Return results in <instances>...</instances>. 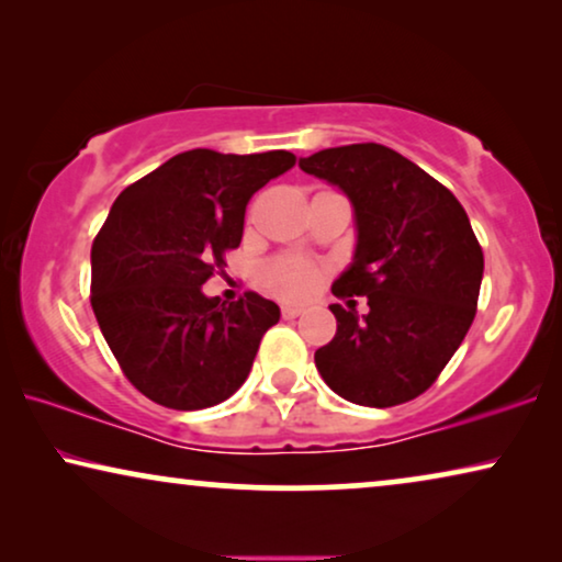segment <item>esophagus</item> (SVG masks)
I'll return each mask as SVG.
<instances>
[{
  "label": "esophagus",
  "instance_id": "1",
  "mask_svg": "<svg viewBox=\"0 0 562 562\" xmlns=\"http://www.w3.org/2000/svg\"><path fill=\"white\" fill-rule=\"evenodd\" d=\"M299 314H302V310H299V306H281V317L283 319H296Z\"/></svg>",
  "mask_w": 562,
  "mask_h": 562
}]
</instances>
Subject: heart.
Returning a JSON list of instances; mask_svg holds the SVG:
<instances>
[{
	"mask_svg": "<svg viewBox=\"0 0 562 562\" xmlns=\"http://www.w3.org/2000/svg\"><path fill=\"white\" fill-rule=\"evenodd\" d=\"M325 273V266L314 263V260L304 256L286 252V256H276L260 266L258 283L268 294L283 299V302H304V299H310L317 291Z\"/></svg>",
	"mask_w": 562,
	"mask_h": 562,
	"instance_id": "b5f03b06",
	"label": "heart"
}]
</instances>
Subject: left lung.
<instances>
[{"instance_id": "obj_1", "label": "left lung", "mask_w": 562, "mask_h": 562, "mask_svg": "<svg viewBox=\"0 0 562 562\" xmlns=\"http://www.w3.org/2000/svg\"><path fill=\"white\" fill-rule=\"evenodd\" d=\"M340 187L356 210L352 266L337 299L366 296L371 312L333 304L337 333L314 352L335 394L360 406L406 404L432 386L473 325L483 250L463 204L402 153L340 145L299 160Z\"/></svg>"}]
</instances>
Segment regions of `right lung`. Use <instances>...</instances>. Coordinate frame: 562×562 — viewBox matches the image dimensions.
Here are the masks:
<instances>
[{"label":"right lung","mask_w":562,"mask_h":562,"mask_svg":"<svg viewBox=\"0 0 562 562\" xmlns=\"http://www.w3.org/2000/svg\"><path fill=\"white\" fill-rule=\"evenodd\" d=\"M294 164L289 150L196 148L114 199L91 245V310L122 373L150 402L206 409L248 379L279 306L256 291L225 304L202 283L240 245L250 196Z\"/></svg>","instance_id":"1"}]
</instances>
